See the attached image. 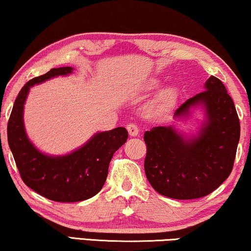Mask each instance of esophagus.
<instances>
[{"label": "esophagus", "mask_w": 251, "mask_h": 251, "mask_svg": "<svg viewBox=\"0 0 251 251\" xmlns=\"http://www.w3.org/2000/svg\"><path fill=\"white\" fill-rule=\"evenodd\" d=\"M127 130H128V134L130 136H136L139 134V127L137 125L134 124V123H130V124L127 125Z\"/></svg>", "instance_id": "obj_1"}]
</instances>
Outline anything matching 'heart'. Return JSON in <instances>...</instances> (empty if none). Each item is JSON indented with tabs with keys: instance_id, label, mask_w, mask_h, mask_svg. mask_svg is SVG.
I'll return each instance as SVG.
<instances>
[{
	"instance_id": "1",
	"label": "heart",
	"mask_w": 251,
	"mask_h": 251,
	"mask_svg": "<svg viewBox=\"0 0 251 251\" xmlns=\"http://www.w3.org/2000/svg\"><path fill=\"white\" fill-rule=\"evenodd\" d=\"M158 85H159V80L152 78L147 83L146 90L152 91L156 89ZM175 99L176 91L174 87H166V89L161 90L159 93L156 95V98L151 101V110L156 112V114H162V112H165L168 108L172 107V104L175 102Z\"/></svg>"
}]
</instances>
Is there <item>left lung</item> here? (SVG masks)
<instances>
[{
    "label": "left lung",
    "instance_id": "8db88e82",
    "mask_svg": "<svg viewBox=\"0 0 251 251\" xmlns=\"http://www.w3.org/2000/svg\"><path fill=\"white\" fill-rule=\"evenodd\" d=\"M204 89L174 114L175 118L185 117L192 107H203L206 122L197 136L185 139L172 126H157L144 133L148 181L158 193L172 199L208 196L230 176L234 164L240 140L234 102L215 76L207 79Z\"/></svg>",
    "mask_w": 251,
    "mask_h": 251
}]
</instances>
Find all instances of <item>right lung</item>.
Masks as SVG:
<instances>
[{"label":"right lung","mask_w":251,"mask_h":251,"mask_svg":"<svg viewBox=\"0 0 251 251\" xmlns=\"http://www.w3.org/2000/svg\"><path fill=\"white\" fill-rule=\"evenodd\" d=\"M73 73L72 67L53 68L30 79L19 92L8 123V142L25 184L38 195L58 202L90 199L100 191L108 176L109 162L127 141L124 127L94 134L66 156H48L34 147L24 125V104L35 84Z\"/></svg>","instance_id":"obj_1"}]
</instances>
